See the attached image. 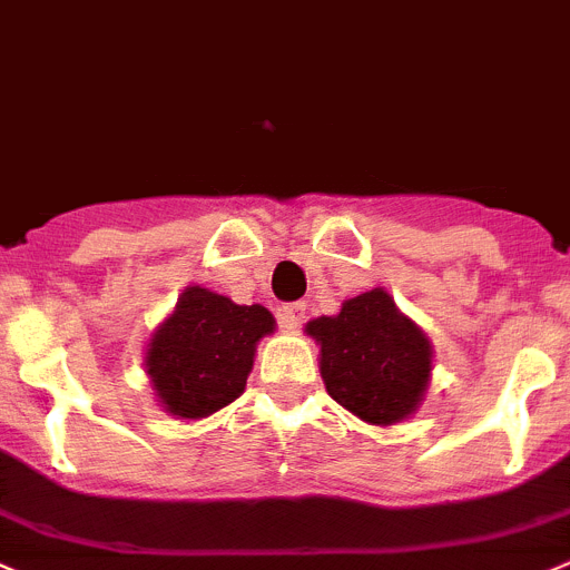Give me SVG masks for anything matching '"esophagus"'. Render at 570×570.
<instances>
[{
  "mask_svg": "<svg viewBox=\"0 0 570 570\" xmlns=\"http://www.w3.org/2000/svg\"><path fill=\"white\" fill-rule=\"evenodd\" d=\"M278 320L284 328H301L303 320H306V306L303 303H286V306H281Z\"/></svg>",
  "mask_w": 570,
  "mask_h": 570,
  "instance_id": "34e87169",
  "label": "esophagus"
}]
</instances>
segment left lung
<instances>
[{"label":"left lung","mask_w":570,"mask_h":570,"mask_svg":"<svg viewBox=\"0 0 570 570\" xmlns=\"http://www.w3.org/2000/svg\"><path fill=\"white\" fill-rule=\"evenodd\" d=\"M306 334L320 345L328 395L364 423L395 425L425 401L434 347L381 286L347 297L331 317L308 320Z\"/></svg>","instance_id":"1"}]
</instances>
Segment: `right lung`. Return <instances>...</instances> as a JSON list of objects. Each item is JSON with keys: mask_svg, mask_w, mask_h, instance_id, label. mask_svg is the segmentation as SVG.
<instances>
[{"mask_svg": "<svg viewBox=\"0 0 570 570\" xmlns=\"http://www.w3.org/2000/svg\"><path fill=\"white\" fill-rule=\"evenodd\" d=\"M275 331L262 306H239L206 286H186L147 340L145 373L164 412L203 420L245 392L256 345Z\"/></svg>", "mask_w": 570, "mask_h": 570, "instance_id": "1", "label": "right lung"}]
</instances>
